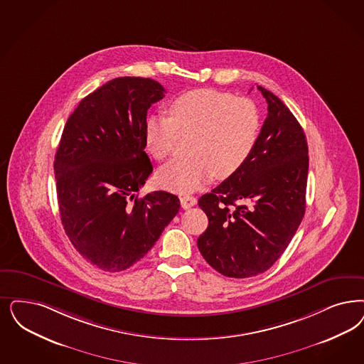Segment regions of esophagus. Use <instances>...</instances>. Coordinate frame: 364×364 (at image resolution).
Listing matches in <instances>:
<instances>
[{
	"mask_svg": "<svg viewBox=\"0 0 364 364\" xmlns=\"http://www.w3.org/2000/svg\"><path fill=\"white\" fill-rule=\"evenodd\" d=\"M180 203H181V207H183L184 210H188V208L193 207V205L198 203V199H196L195 196H191V195H183V196L180 198Z\"/></svg>",
	"mask_w": 364,
	"mask_h": 364,
	"instance_id": "34e87169",
	"label": "esophagus"
}]
</instances>
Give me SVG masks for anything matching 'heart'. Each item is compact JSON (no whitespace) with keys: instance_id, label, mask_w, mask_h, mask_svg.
<instances>
[{"instance_id":"1","label":"heart","mask_w":364,"mask_h":364,"mask_svg":"<svg viewBox=\"0 0 364 364\" xmlns=\"http://www.w3.org/2000/svg\"><path fill=\"white\" fill-rule=\"evenodd\" d=\"M169 117L151 115L145 124L146 146L157 160L175 153L181 136L196 134L191 159L166 164L159 173L160 184L178 192H192L213 175L227 178L237 173L255 148L261 117L254 102L235 98L213 88L183 94L169 106Z\"/></svg>"}]
</instances>
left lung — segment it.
<instances>
[{
	"mask_svg": "<svg viewBox=\"0 0 364 364\" xmlns=\"http://www.w3.org/2000/svg\"><path fill=\"white\" fill-rule=\"evenodd\" d=\"M257 87L267 117L254 151L237 173L198 201L208 218L198 247L208 264L231 278L270 269L305 213L309 157L304 130L282 100Z\"/></svg>",
	"mask_w": 364,
	"mask_h": 364,
	"instance_id": "left-lung-1",
	"label": "left lung"
}]
</instances>
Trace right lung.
I'll use <instances>...</instances> for the list:
<instances>
[{
    "instance_id": "right-lung-1",
    "label": "right lung",
    "mask_w": 364,
    "mask_h": 364,
    "mask_svg": "<svg viewBox=\"0 0 364 364\" xmlns=\"http://www.w3.org/2000/svg\"><path fill=\"white\" fill-rule=\"evenodd\" d=\"M164 94L149 77H115L80 100L64 126L53 163L62 225L100 270L138 262L178 213L180 200L169 192L136 195L153 171L146 114Z\"/></svg>"
}]
</instances>
